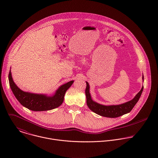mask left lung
Listing matches in <instances>:
<instances>
[{
    "instance_id": "1",
    "label": "left lung",
    "mask_w": 158,
    "mask_h": 158,
    "mask_svg": "<svg viewBox=\"0 0 158 158\" xmlns=\"http://www.w3.org/2000/svg\"><path fill=\"white\" fill-rule=\"evenodd\" d=\"M143 87H144L143 86L141 91L136 94L134 98L129 102L120 105L104 106L99 104L92 100L89 93V85L88 82H86V88L85 92L87 99V105L92 111L101 116L111 118H118L128 113L132 109L134 106L136 105L140 98Z\"/></svg>"
}]
</instances>
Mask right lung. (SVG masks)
<instances>
[{
	"label": "right lung",
	"instance_id": "add662e5",
	"mask_svg": "<svg viewBox=\"0 0 158 158\" xmlns=\"http://www.w3.org/2000/svg\"><path fill=\"white\" fill-rule=\"evenodd\" d=\"M9 80L12 91L19 102L23 106L34 111L51 110L60 106L64 101L66 91L74 82L73 81L68 82L61 85L54 96H47L21 91L14 82L10 71L9 74Z\"/></svg>",
	"mask_w": 158,
	"mask_h": 158
}]
</instances>
